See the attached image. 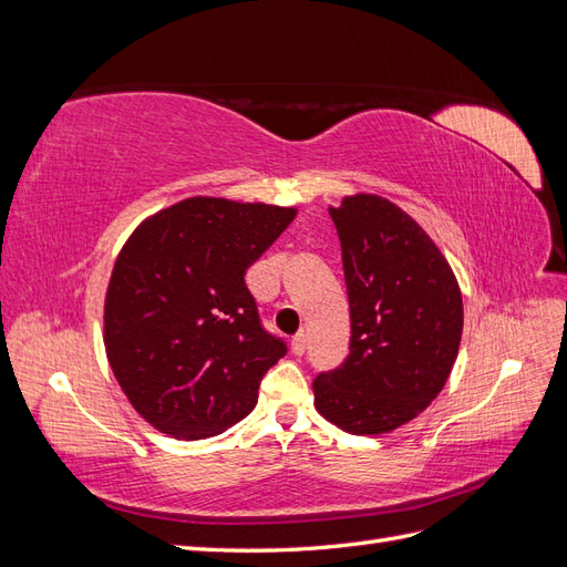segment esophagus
I'll return each instance as SVG.
<instances>
[{
	"label": "esophagus",
	"mask_w": 567,
	"mask_h": 567,
	"mask_svg": "<svg viewBox=\"0 0 567 567\" xmlns=\"http://www.w3.org/2000/svg\"><path fill=\"white\" fill-rule=\"evenodd\" d=\"M305 346H307V336L298 333V336H293V340H290V352L300 357L305 352Z\"/></svg>",
	"instance_id": "obj_1"
}]
</instances>
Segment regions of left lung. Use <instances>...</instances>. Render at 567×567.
I'll list each match as a JSON object with an SVG mask.
<instances>
[{"label":"left lung","instance_id":"8db88e82","mask_svg":"<svg viewBox=\"0 0 567 567\" xmlns=\"http://www.w3.org/2000/svg\"><path fill=\"white\" fill-rule=\"evenodd\" d=\"M350 300V354L319 373L315 406L352 435H383L427 409L447 383L463 331L447 257L400 205L354 194L329 208Z\"/></svg>","mask_w":567,"mask_h":567}]
</instances>
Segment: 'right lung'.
<instances>
[{
    "label": "right lung",
    "mask_w": 567,
    "mask_h": 567,
    "mask_svg": "<svg viewBox=\"0 0 567 567\" xmlns=\"http://www.w3.org/2000/svg\"><path fill=\"white\" fill-rule=\"evenodd\" d=\"M296 215L192 196L148 215L117 252L104 302L106 357L156 431L205 440L255 409L286 346L260 326L244 277Z\"/></svg>",
    "instance_id": "obj_1"
}]
</instances>
